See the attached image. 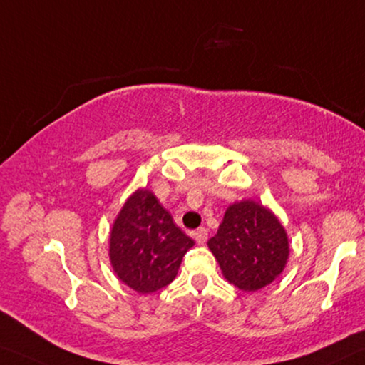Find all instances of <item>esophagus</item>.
<instances>
[{
    "instance_id": "34e87169",
    "label": "esophagus",
    "mask_w": 365,
    "mask_h": 365,
    "mask_svg": "<svg viewBox=\"0 0 365 365\" xmlns=\"http://www.w3.org/2000/svg\"><path fill=\"white\" fill-rule=\"evenodd\" d=\"M193 237L198 244H205L206 239H208V230H206V227H198V230L193 232Z\"/></svg>"
}]
</instances>
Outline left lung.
<instances>
[{"label": "left lung", "mask_w": 365, "mask_h": 365, "mask_svg": "<svg viewBox=\"0 0 365 365\" xmlns=\"http://www.w3.org/2000/svg\"><path fill=\"white\" fill-rule=\"evenodd\" d=\"M227 282L244 292L269 285L284 270L288 237L275 215L252 200L231 205L208 241Z\"/></svg>", "instance_id": "obj_1"}]
</instances>
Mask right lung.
<instances>
[{
    "label": "right lung",
    "instance_id": "add662e5",
    "mask_svg": "<svg viewBox=\"0 0 365 365\" xmlns=\"http://www.w3.org/2000/svg\"><path fill=\"white\" fill-rule=\"evenodd\" d=\"M193 244L154 193L144 188L124 203L114 221L110 259L124 284L139 293H152L175 279Z\"/></svg>",
    "mask_w": 365,
    "mask_h": 365
}]
</instances>
